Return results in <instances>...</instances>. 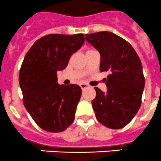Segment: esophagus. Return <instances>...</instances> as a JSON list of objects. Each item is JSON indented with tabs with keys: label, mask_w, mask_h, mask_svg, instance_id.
<instances>
[{
	"label": "esophagus",
	"mask_w": 161,
	"mask_h": 161,
	"mask_svg": "<svg viewBox=\"0 0 161 161\" xmlns=\"http://www.w3.org/2000/svg\"><path fill=\"white\" fill-rule=\"evenodd\" d=\"M88 86H89L88 85L85 84V83H82V84H80V87L82 88V90H84V89L87 88Z\"/></svg>",
	"instance_id": "obj_1"
}]
</instances>
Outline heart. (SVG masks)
Segmentation results:
<instances>
[{"label":"heart","instance_id":"obj_1","mask_svg":"<svg viewBox=\"0 0 161 161\" xmlns=\"http://www.w3.org/2000/svg\"><path fill=\"white\" fill-rule=\"evenodd\" d=\"M90 50H92V49H89V50H87V51H90Z\"/></svg>","mask_w":161,"mask_h":161}]
</instances>
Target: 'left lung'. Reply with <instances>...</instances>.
Wrapping results in <instances>:
<instances>
[{
	"mask_svg": "<svg viewBox=\"0 0 161 161\" xmlns=\"http://www.w3.org/2000/svg\"><path fill=\"white\" fill-rule=\"evenodd\" d=\"M100 53V70L109 71L107 92L95 87L92 101L97 120L111 129H121L134 118L141 106L145 79L139 56L130 43L108 31L85 35Z\"/></svg>",
	"mask_w": 161,
	"mask_h": 161,
	"instance_id": "obj_1",
	"label": "left lung"
}]
</instances>
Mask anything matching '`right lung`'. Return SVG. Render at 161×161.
<instances>
[{
    "label": "right lung",
    "mask_w": 161,
    "mask_h": 161,
    "mask_svg": "<svg viewBox=\"0 0 161 161\" xmlns=\"http://www.w3.org/2000/svg\"><path fill=\"white\" fill-rule=\"evenodd\" d=\"M84 35L50 34L36 40L19 71L23 104L36 123L48 132H62L73 123L82 90L79 85H59L73 53L84 43Z\"/></svg>",
    "instance_id": "add662e5"
}]
</instances>
